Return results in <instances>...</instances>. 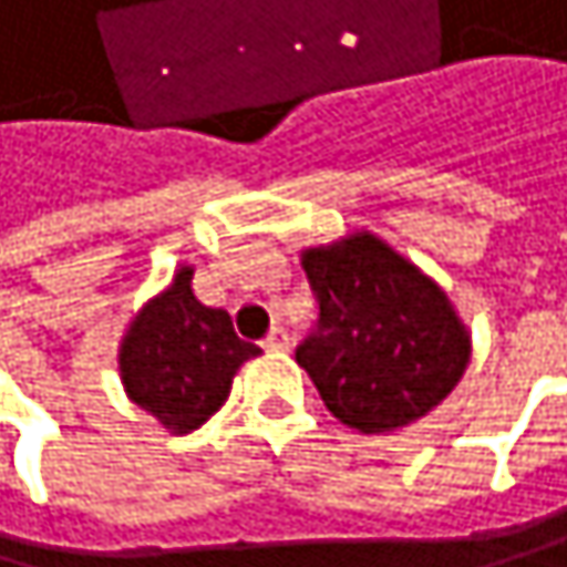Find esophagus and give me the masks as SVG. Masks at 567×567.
I'll return each mask as SVG.
<instances>
[{
  "label": "esophagus",
  "mask_w": 567,
  "mask_h": 567,
  "mask_svg": "<svg viewBox=\"0 0 567 567\" xmlns=\"http://www.w3.org/2000/svg\"><path fill=\"white\" fill-rule=\"evenodd\" d=\"M265 350H289V333L281 330V326H275V330L265 337V343H261Z\"/></svg>",
  "instance_id": "1"
}]
</instances>
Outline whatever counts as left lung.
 Instances as JSON below:
<instances>
[{
  "instance_id": "1",
  "label": "left lung",
  "mask_w": 567,
  "mask_h": 567,
  "mask_svg": "<svg viewBox=\"0 0 567 567\" xmlns=\"http://www.w3.org/2000/svg\"><path fill=\"white\" fill-rule=\"evenodd\" d=\"M302 268L319 322L296 360L343 425L398 432L460 384L470 363L466 326L435 281L381 237L360 230L309 248Z\"/></svg>"
}]
</instances>
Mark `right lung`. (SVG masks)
Wrapping results in <instances>:
<instances>
[{
  "instance_id": "right-lung-1",
  "label": "right lung",
  "mask_w": 567,
  "mask_h": 567,
  "mask_svg": "<svg viewBox=\"0 0 567 567\" xmlns=\"http://www.w3.org/2000/svg\"><path fill=\"white\" fill-rule=\"evenodd\" d=\"M193 268L142 306L118 350L128 398L173 435L200 429L227 401L237 367L261 350L234 333L224 309L204 306L189 289Z\"/></svg>"
}]
</instances>
